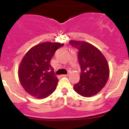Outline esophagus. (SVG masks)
Instances as JSON below:
<instances>
[{
	"label": "esophagus",
	"instance_id": "34e87169",
	"mask_svg": "<svg viewBox=\"0 0 129 129\" xmlns=\"http://www.w3.org/2000/svg\"><path fill=\"white\" fill-rule=\"evenodd\" d=\"M68 75H69V74H62L61 76H62V77H67V76H68Z\"/></svg>",
	"mask_w": 129,
	"mask_h": 129
}]
</instances>
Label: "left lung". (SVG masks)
I'll use <instances>...</instances> for the list:
<instances>
[{"instance_id":"1","label":"left lung","mask_w":129,"mask_h":129,"mask_svg":"<svg viewBox=\"0 0 129 129\" xmlns=\"http://www.w3.org/2000/svg\"><path fill=\"white\" fill-rule=\"evenodd\" d=\"M70 44L79 50L78 60L81 72L80 80L74 89L85 97L98 93L109 79L110 70L106 58L94 45L84 41L71 40Z\"/></svg>"}]
</instances>
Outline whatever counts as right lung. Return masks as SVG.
<instances>
[{
    "label": "right lung",
    "mask_w": 129,
    "mask_h": 129,
    "mask_svg": "<svg viewBox=\"0 0 129 129\" xmlns=\"http://www.w3.org/2000/svg\"><path fill=\"white\" fill-rule=\"evenodd\" d=\"M63 45L45 42L32 47L25 54L19 66L18 75L21 85L31 96L45 99L56 89L58 80L54 74L50 60Z\"/></svg>",
    "instance_id": "right-lung-1"
}]
</instances>
